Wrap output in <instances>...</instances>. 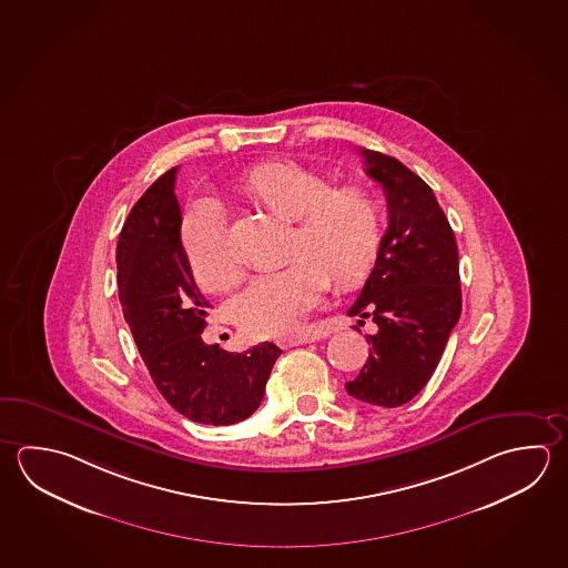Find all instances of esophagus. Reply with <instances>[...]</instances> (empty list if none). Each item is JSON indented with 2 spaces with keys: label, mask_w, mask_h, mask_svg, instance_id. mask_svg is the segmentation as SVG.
I'll list each match as a JSON object with an SVG mask.
<instances>
[{
  "label": "esophagus",
  "mask_w": 568,
  "mask_h": 568,
  "mask_svg": "<svg viewBox=\"0 0 568 568\" xmlns=\"http://www.w3.org/2000/svg\"><path fill=\"white\" fill-rule=\"evenodd\" d=\"M312 342L310 336H292V338H282L278 341L280 348H292V346H300V344H308Z\"/></svg>",
  "instance_id": "1"
}]
</instances>
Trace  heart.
Wrapping results in <instances>:
<instances>
[{
  "instance_id": "obj_1",
  "label": "heart",
  "mask_w": 568,
  "mask_h": 568,
  "mask_svg": "<svg viewBox=\"0 0 568 568\" xmlns=\"http://www.w3.org/2000/svg\"><path fill=\"white\" fill-rule=\"evenodd\" d=\"M244 190L264 206L296 220L286 266L252 280L236 302L237 326L250 338H290L321 304L331 278L358 284L378 258L381 206L364 187H334L324 175L294 162L252 170ZM182 240L202 288L226 292L242 278L227 240L226 212L216 197H197L184 217Z\"/></svg>"
}]
</instances>
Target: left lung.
I'll use <instances>...</instances> for the list:
<instances>
[{"label":"left lung","mask_w":568,"mask_h":568,"mask_svg":"<svg viewBox=\"0 0 568 568\" xmlns=\"http://www.w3.org/2000/svg\"><path fill=\"white\" fill-rule=\"evenodd\" d=\"M366 174L381 184L388 230L351 316L372 318L371 356L346 390L362 403L394 408L430 381L460 318L458 247L443 207L420 175L393 155L361 150Z\"/></svg>","instance_id":"8db88e82"}]
</instances>
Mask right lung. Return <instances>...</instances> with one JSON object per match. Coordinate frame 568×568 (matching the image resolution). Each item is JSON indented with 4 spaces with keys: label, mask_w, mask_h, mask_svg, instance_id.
<instances>
[{
    "label": "right lung",
    "mask_w": 568,
    "mask_h": 568,
    "mask_svg": "<svg viewBox=\"0 0 568 568\" xmlns=\"http://www.w3.org/2000/svg\"><path fill=\"white\" fill-rule=\"evenodd\" d=\"M178 168L160 175L135 202L120 232L115 262L124 318L155 388L200 424H236L256 413L282 351L262 342L246 352L202 341L206 298L182 246Z\"/></svg>",
    "instance_id": "right-lung-1"
}]
</instances>
